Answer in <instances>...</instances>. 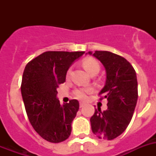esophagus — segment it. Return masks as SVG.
Listing matches in <instances>:
<instances>
[{"label": "esophagus", "mask_w": 156, "mask_h": 156, "mask_svg": "<svg viewBox=\"0 0 156 156\" xmlns=\"http://www.w3.org/2000/svg\"><path fill=\"white\" fill-rule=\"evenodd\" d=\"M84 105H85V104H84L83 102L79 103V106H80V108H83V107H84Z\"/></svg>", "instance_id": "34e87169"}]
</instances>
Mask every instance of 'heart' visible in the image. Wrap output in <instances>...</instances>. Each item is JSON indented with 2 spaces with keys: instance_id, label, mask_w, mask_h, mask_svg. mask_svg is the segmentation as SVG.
<instances>
[{
  "instance_id": "1",
  "label": "heart",
  "mask_w": 156,
  "mask_h": 156,
  "mask_svg": "<svg viewBox=\"0 0 156 156\" xmlns=\"http://www.w3.org/2000/svg\"><path fill=\"white\" fill-rule=\"evenodd\" d=\"M83 66L90 74L98 73L100 69V64L93 59H85L83 61ZM70 71L71 69H69L67 73L68 75L70 73ZM92 90L93 89L91 87H78L73 90V95L79 100H85L88 94L92 92Z\"/></svg>"
}]
</instances>
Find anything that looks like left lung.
<instances>
[{"mask_svg": "<svg viewBox=\"0 0 156 156\" xmlns=\"http://www.w3.org/2000/svg\"><path fill=\"white\" fill-rule=\"evenodd\" d=\"M93 56L106 69V84L99 95L100 100L107 99L108 109L95 108L90 120L91 129L99 138L112 140L126 130L133 115L138 100L137 75L131 64L119 55L95 51Z\"/></svg>", "mask_w": 156, "mask_h": 156, "instance_id": "obj_1", "label": "left lung"}]
</instances>
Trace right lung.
Here are the masks:
<instances>
[{"instance_id":"1","label":"right lung","mask_w":156,"mask_h":156,"mask_svg":"<svg viewBox=\"0 0 156 156\" xmlns=\"http://www.w3.org/2000/svg\"><path fill=\"white\" fill-rule=\"evenodd\" d=\"M84 52L48 51L29 61L23 72L21 92L30 123L48 142L61 143L71 133V123L79 108L77 100L61 106L56 99L73 61Z\"/></svg>"}]
</instances>
